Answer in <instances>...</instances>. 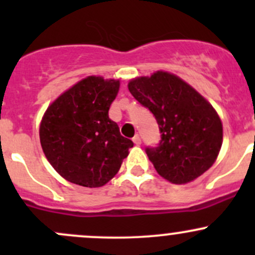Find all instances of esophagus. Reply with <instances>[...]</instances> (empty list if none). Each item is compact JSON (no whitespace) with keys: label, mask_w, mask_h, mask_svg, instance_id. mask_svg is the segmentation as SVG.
Listing matches in <instances>:
<instances>
[{"label":"esophagus","mask_w":255,"mask_h":255,"mask_svg":"<svg viewBox=\"0 0 255 255\" xmlns=\"http://www.w3.org/2000/svg\"><path fill=\"white\" fill-rule=\"evenodd\" d=\"M132 140H133V143L137 144V145H139V144L142 143V140H140V137H139V135H138V134H135L134 137H133Z\"/></svg>","instance_id":"obj_1"}]
</instances>
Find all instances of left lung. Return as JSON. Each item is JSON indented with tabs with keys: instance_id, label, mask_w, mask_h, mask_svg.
Here are the masks:
<instances>
[{
	"instance_id": "1",
	"label": "left lung",
	"mask_w": 255,
	"mask_h": 255,
	"mask_svg": "<svg viewBox=\"0 0 255 255\" xmlns=\"http://www.w3.org/2000/svg\"><path fill=\"white\" fill-rule=\"evenodd\" d=\"M128 90L159 126L160 142L145 148L159 175L186 184L211 168L222 145V123L196 90L164 71L132 80Z\"/></svg>"
}]
</instances>
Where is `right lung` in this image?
Masks as SVG:
<instances>
[{
  "label": "right lung",
  "mask_w": 255,
  "mask_h": 255,
  "mask_svg": "<svg viewBox=\"0 0 255 255\" xmlns=\"http://www.w3.org/2000/svg\"><path fill=\"white\" fill-rule=\"evenodd\" d=\"M118 89L117 80L89 76L59 96L44 113L39 129L43 151L68 181L104 186L133 146L109 117Z\"/></svg>",
  "instance_id": "obj_1"
}]
</instances>
